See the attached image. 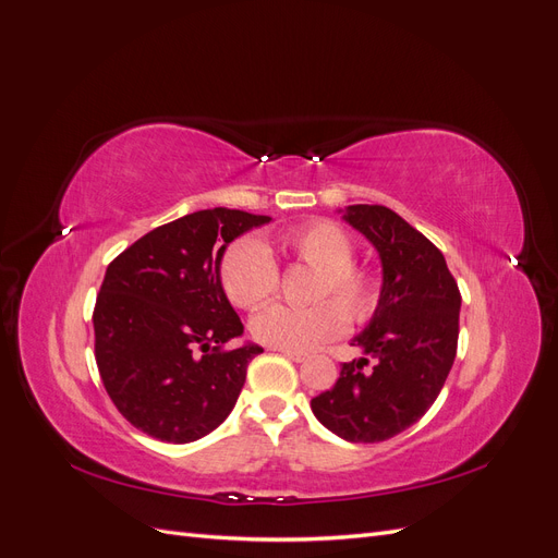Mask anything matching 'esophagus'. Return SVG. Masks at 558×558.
Instances as JSON below:
<instances>
[{"instance_id":"obj_1","label":"esophagus","mask_w":558,"mask_h":558,"mask_svg":"<svg viewBox=\"0 0 558 558\" xmlns=\"http://www.w3.org/2000/svg\"><path fill=\"white\" fill-rule=\"evenodd\" d=\"M272 351L283 353L286 359H291V361H295V363H302V361L307 359V353H302V351H291V349H272Z\"/></svg>"}]
</instances>
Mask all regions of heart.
I'll use <instances>...</instances> for the list:
<instances>
[{
    "label": "heart",
    "mask_w": 558,
    "mask_h": 558,
    "mask_svg": "<svg viewBox=\"0 0 558 558\" xmlns=\"http://www.w3.org/2000/svg\"><path fill=\"white\" fill-rule=\"evenodd\" d=\"M281 246L302 263L320 269L314 300L318 305L295 310L269 305L251 318V335L275 349L305 351L340 337L351 320H365L379 305V281L365 267L353 265V246L344 228L312 221L281 234ZM221 283L234 307L256 310L279 289V267L260 240H238L221 258ZM335 299V303L329 300ZM345 312L342 313L341 310Z\"/></svg>",
    "instance_id": "heart-1"
}]
</instances>
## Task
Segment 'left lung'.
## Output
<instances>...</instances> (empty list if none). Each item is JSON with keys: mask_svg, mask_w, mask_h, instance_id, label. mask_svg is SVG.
I'll return each instance as SVG.
<instances>
[{"mask_svg": "<svg viewBox=\"0 0 558 558\" xmlns=\"http://www.w3.org/2000/svg\"><path fill=\"white\" fill-rule=\"evenodd\" d=\"M342 218L379 253V305L351 340L363 356L312 398V412L347 442H384L440 396L456 359L461 293L442 251L396 211L351 205Z\"/></svg>", "mask_w": 558, "mask_h": 558, "instance_id": "8db88e82", "label": "left lung"}]
</instances>
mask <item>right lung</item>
Instances as JSON below:
<instances>
[{
	"label": "right lung",
	"mask_w": 558,
	"mask_h": 558,
	"mask_svg": "<svg viewBox=\"0 0 558 558\" xmlns=\"http://www.w3.org/2000/svg\"><path fill=\"white\" fill-rule=\"evenodd\" d=\"M269 221L202 209L146 232L107 267L93 314L95 361L134 428L185 445L232 412L263 347L223 349L244 326L226 298L221 258L232 240Z\"/></svg>",
	"instance_id": "1"
}]
</instances>
